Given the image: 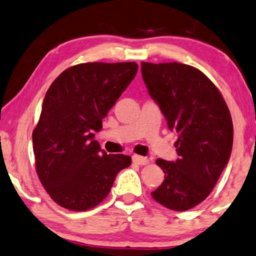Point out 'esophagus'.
Returning <instances> with one entry per match:
<instances>
[{
  "label": "esophagus",
  "instance_id": "34e87169",
  "mask_svg": "<svg viewBox=\"0 0 256 256\" xmlns=\"http://www.w3.org/2000/svg\"><path fill=\"white\" fill-rule=\"evenodd\" d=\"M132 160H134V162L137 164V165H148L150 162V160L146 158V156H142L138 154H134L132 156Z\"/></svg>",
  "mask_w": 256,
  "mask_h": 256
}]
</instances>
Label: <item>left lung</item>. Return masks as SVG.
<instances>
[{
  "mask_svg": "<svg viewBox=\"0 0 256 256\" xmlns=\"http://www.w3.org/2000/svg\"><path fill=\"white\" fill-rule=\"evenodd\" d=\"M150 96L170 130L178 134L176 162L156 159L165 173L151 196L172 210H187L210 196L230 160L233 122L222 94L196 68L182 63L142 62Z\"/></svg>",
  "mask_w": 256,
  "mask_h": 256,
  "instance_id": "obj_1",
  "label": "left lung"
}]
</instances>
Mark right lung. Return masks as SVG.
Returning a JSON list of instances; mask_svg holds the SVG:
<instances>
[{
  "mask_svg": "<svg viewBox=\"0 0 256 256\" xmlns=\"http://www.w3.org/2000/svg\"><path fill=\"white\" fill-rule=\"evenodd\" d=\"M134 62L82 63L64 70L44 97L32 131L36 172L51 199L83 212L100 204L131 156L106 154L94 140L102 119L137 74Z\"/></svg>",
  "mask_w": 256,
  "mask_h": 256,
  "instance_id": "add662e5",
  "label": "right lung"
}]
</instances>
